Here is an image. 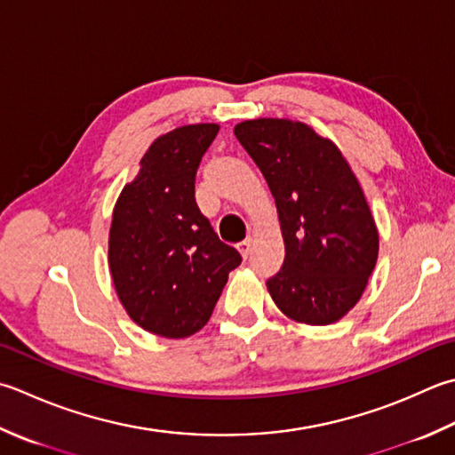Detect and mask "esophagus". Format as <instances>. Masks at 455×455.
Here are the masks:
<instances>
[{"label": "esophagus", "mask_w": 455, "mask_h": 455, "mask_svg": "<svg viewBox=\"0 0 455 455\" xmlns=\"http://www.w3.org/2000/svg\"><path fill=\"white\" fill-rule=\"evenodd\" d=\"M251 251H252V238L246 236L244 240H240V243H238V252L243 254V258H248Z\"/></svg>", "instance_id": "obj_1"}]
</instances>
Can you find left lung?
<instances>
[{
	"mask_svg": "<svg viewBox=\"0 0 455 455\" xmlns=\"http://www.w3.org/2000/svg\"><path fill=\"white\" fill-rule=\"evenodd\" d=\"M235 136L278 209L286 258L266 282L283 315L329 325L357 306L379 258V230L341 149L304 122L256 118Z\"/></svg>",
	"mask_w": 455,
	"mask_h": 455,
	"instance_id": "8db88e82",
	"label": "left lung"
}]
</instances>
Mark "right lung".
Returning a JSON list of instances; mask_svg holds the SVG:
<instances>
[{
  "label": "right lung",
  "instance_id": "1",
  "mask_svg": "<svg viewBox=\"0 0 455 455\" xmlns=\"http://www.w3.org/2000/svg\"><path fill=\"white\" fill-rule=\"evenodd\" d=\"M219 124L164 133L114 204L108 266L120 304L146 331L185 339L207 325L240 264L195 203V175Z\"/></svg>",
  "mask_w": 455,
  "mask_h": 455
}]
</instances>
